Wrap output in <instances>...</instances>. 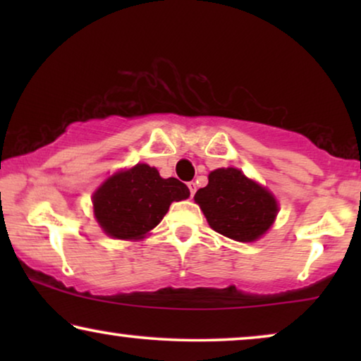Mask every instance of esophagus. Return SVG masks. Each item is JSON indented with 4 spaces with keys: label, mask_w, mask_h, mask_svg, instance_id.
I'll return each instance as SVG.
<instances>
[{
    "label": "esophagus",
    "mask_w": 361,
    "mask_h": 361,
    "mask_svg": "<svg viewBox=\"0 0 361 361\" xmlns=\"http://www.w3.org/2000/svg\"><path fill=\"white\" fill-rule=\"evenodd\" d=\"M187 185H189L190 197H194L195 195V190H197V184H195V182H189V184H187Z\"/></svg>",
    "instance_id": "34e87169"
}]
</instances>
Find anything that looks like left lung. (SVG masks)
Here are the masks:
<instances>
[{
    "label": "left lung",
    "mask_w": 361,
    "mask_h": 361,
    "mask_svg": "<svg viewBox=\"0 0 361 361\" xmlns=\"http://www.w3.org/2000/svg\"><path fill=\"white\" fill-rule=\"evenodd\" d=\"M194 200L216 233L243 243L261 238L279 210L274 195L236 167L212 171Z\"/></svg>",
    "instance_id": "1"
}]
</instances>
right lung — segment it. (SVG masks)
<instances>
[{"label":"right lung","instance_id":"obj_1","mask_svg":"<svg viewBox=\"0 0 361 361\" xmlns=\"http://www.w3.org/2000/svg\"><path fill=\"white\" fill-rule=\"evenodd\" d=\"M176 177L162 179L156 167L136 164L108 177L93 194V214L108 236L141 240L164 219L172 202L189 199Z\"/></svg>","mask_w":361,"mask_h":361}]
</instances>
